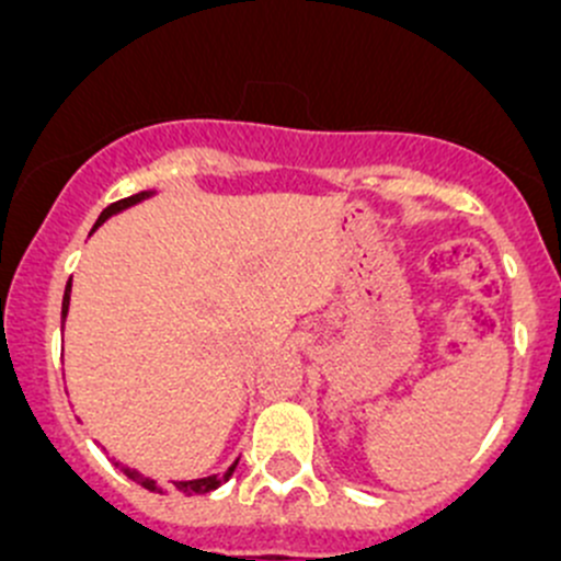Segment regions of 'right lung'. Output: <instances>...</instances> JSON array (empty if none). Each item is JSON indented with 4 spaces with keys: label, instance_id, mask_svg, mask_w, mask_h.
I'll return each instance as SVG.
<instances>
[{
    "label": "right lung",
    "instance_id": "right-lung-1",
    "mask_svg": "<svg viewBox=\"0 0 561 561\" xmlns=\"http://www.w3.org/2000/svg\"><path fill=\"white\" fill-rule=\"evenodd\" d=\"M144 197H149V192H138V195H129V197H124V201H116V203H111V206H107L105 211L100 214V219H98V225H94V228H100V225H103L105 219L111 217V214L122 211V208L133 206V203L144 201ZM67 307H70V285L65 287V301H61V317H67ZM236 463H239V461H236ZM236 463H233V467H230L228 472H225V474H208V478H197V480H179V483H173V489L179 491V494H184V496L208 494V491L219 489V485H222L225 480H228L230 474H233ZM116 467H122V463L116 461ZM122 472L127 474L129 480H135V483H138V485H144V489H149V491H160V485H157L154 480L144 478V474H140V472H135V469H129V467H122Z\"/></svg>",
    "mask_w": 561,
    "mask_h": 561
}]
</instances>
